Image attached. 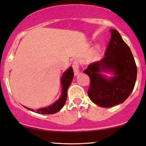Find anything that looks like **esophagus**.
<instances>
[{
    "label": "esophagus",
    "instance_id": "obj_1",
    "mask_svg": "<svg viewBox=\"0 0 146 146\" xmlns=\"http://www.w3.org/2000/svg\"><path fill=\"white\" fill-rule=\"evenodd\" d=\"M72 68L74 69V72L75 75L78 74L80 71H79V64L77 60H74L72 63Z\"/></svg>",
    "mask_w": 146,
    "mask_h": 146
}]
</instances>
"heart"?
Returning a JSON list of instances; mask_svg holds the SVG:
<instances>
[{"instance_id": "obj_1", "label": "heart", "mask_w": 146, "mask_h": 146, "mask_svg": "<svg viewBox=\"0 0 146 146\" xmlns=\"http://www.w3.org/2000/svg\"><path fill=\"white\" fill-rule=\"evenodd\" d=\"M95 53H93L92 55V56H91V59H93L95 58Z\"/></svg>"}]
</instances>
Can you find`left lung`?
I'll list each match as a JSON object with an SVG mask.
<instances>
[{
    "label": "left lung",
    "instance_id": "8db88e82",
    "mask_svg": "<svg viewBox=\"0 0 146 146\" xmlns=\"http://www.w3.org/2000/svg\"><path fill=\"white\" fill-rule=\"evenodd\" d=\"M110 32L111 38L105 57L91 63L83 71L90 78V100L102 108L125 102L133 90L137 78V66L130 48L117 30ZM107 71H113L115 76L108 79L100 73Z\"/></svg>",
    "mask_w": 146,
    "mask_h": 146
}]
</instances>
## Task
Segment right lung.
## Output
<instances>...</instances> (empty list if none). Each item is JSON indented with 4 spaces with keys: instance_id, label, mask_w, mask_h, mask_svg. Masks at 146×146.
<instances>
[{
    "instance_id": "add662e5",
    "label": "right lung",
    "mask_w": 146,
    "mask_h": 146,
    "mask_svg": "<svg viewBox=\"0 0 146 146\" xmlns=\"http://www.w3.org/2000/svg\"><path fill=\"white\" fill-rule=\"evenodd\" d=\"M74 77L73 69L72 67L68 68L67 71H66L63 74L62 77V93L61 97L57 102H55L51 106H48L45 108H40L37 110L36 113L38 114H55L57 111L60 110L62 108L63 106L66 103V98H67V91L68 87H69L72 80ZM26 108L30 110L31 111H34V110L30 109L28 108L25 107Z\"/></svg>"
}]
</instances>
